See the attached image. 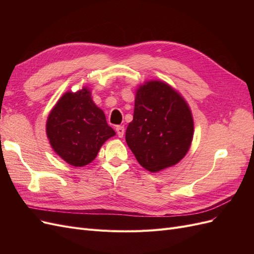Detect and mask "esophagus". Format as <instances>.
<instances>
[{"label": "esophagus", "mask_w": 254, "mask_h": 254, "mask_svg": "<svg viewBox=\"0 0 254 254\" xmlns=\"http://www.w3.org/2000/svg\"><path fill=\"white\" fill-rule=\"evenodd\" d=\"M117 133L119 135V137H123L124 136V133H125V128L123 126H117Z\"/></svg>", "instance_id": "1"}]
</instances>
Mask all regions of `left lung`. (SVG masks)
<instances>
[{
    "label": "left lung",
    "instance_id": "left-lung-1",
    "mask_svg": "<svg viewBox=\"0 0 254 254\" xmlns=\"http://www.w3.org/2000/svg\"><path fill=\"white\" fill-rule=\"evenodd\" d=\"M194 122L186 101L167 83L148 81L136 91L126 142L144 168L157 173L187 155Z\"/></svg>",
    "mask_w": 254,
    "mask_h": 254
}]
</instances>
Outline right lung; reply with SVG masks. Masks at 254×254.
<instances>
[{
    "label": "right lung",
    "instance_id": "right-lung-1",
    "mask_svg": "<svg viewBox=\"0 0 254 254\" xmlns=\"http://www.w3.org/2000/svg\"><path fill=\"white\" fill-rule=\"evenodd\" d=\"M47 134L58 156L80 167L93 161L102 145L115 135L105 113L93 103L87 88L61 97L51 111Z\"/></svg>",
    "mask_w": 254,
    "mask_h": 254
}]
</instances>
